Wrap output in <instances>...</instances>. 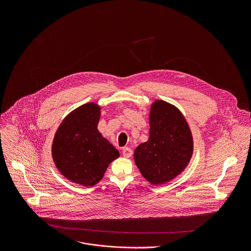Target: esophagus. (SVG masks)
Instances as JSON below:
<instances>
[{
  "mask_svg": "<svg viewBox=\"0 0 251 251\" xmlns=\"http://www.w3.org/2000/svg\"><path fill=\"white\" fill-rule=\"evenodd\" d=\"M123 155L125 157H130L132 155V150L130 148H124L123 149Z\"/></svg>",
  "mask_w": 251,
  "mask_h": 251,
  "instance_id": "1",
  "label": "esophagus"
}]
</instances>
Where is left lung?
<instances>
[{"label": "left lung", "instance_id": "1", "mask_svg": "<svg viewBox=\"0 0 251 251\" xmlns=\"http://www.w3.org/2000/svg\"><path fill=\"white\" fill-rule=\"evenodd\" d=\"M149 140L134 151L140 173L151 184H163L185 169L193 153V139L178 108L155 100L150 111Z\"/></svg>", "mask_w": 251, "mask_h": 251}]
</instances>
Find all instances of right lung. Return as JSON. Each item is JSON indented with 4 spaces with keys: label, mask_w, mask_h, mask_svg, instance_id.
Segmentation results:
<instances>
[{
    "label": "right lung",
    "mask_w": 251,
    "mask_h": 251,
    "mask_svg": "<svg viewBox=\"0 0 251 251\" xmlns=\"http://www.w3.org/2000/svg\"><path fill=\"white\" fill-rule=\"evenodd\" d=\"M100 107L81 105L62 122L52 144V156L61 174L84 186L97 184L119 151L98 129Z\"/></svg>",
    "instance_id": "add662e5"
}]
</instances>
